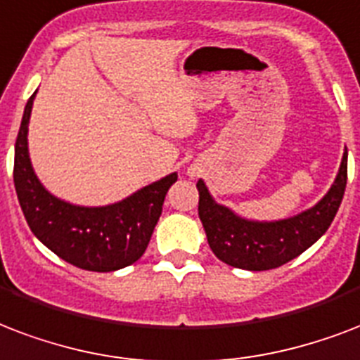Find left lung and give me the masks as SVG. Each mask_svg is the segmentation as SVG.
Listing matches in <instances>:
<instances>
[{
    "instance_id": "8db88e82",
    "label": "left lung",
    "mask_w": 360,
    "mask_h": 360,
    "mask_svg": "<svg viewBox=\"0 0 360 360\" xmlns=\"http://www.w3.org/2000/svg\"><path fill=\"white\" fill-rule=\"evenodd\" d=\"M347 183V150L342 156L338 175L325 196L309 210L279 221H253L217 204L202 179L198 215L211 251L224 264L241 270L262 271L279 268L296 259L325 234L336 217Z\"/></svg>"
}]
</instances>
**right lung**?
I'll return each mask as SVG.
<instances>
[{
  "label": "right lung",
  "instance_id": "obj_1",
  "mask_svg": "<svg viewBox=\"0 0 360 360\" xmlns=\"http://www.w3.org/2000/svg\"><path fill=\"white\" fill-rule=\"evenodd\" d=\"M35 94L24 107L15 143V188L35 238L65 262L90 271H115L141 259L177 174L139 188L128 198L84 207L56 198L34 172L27 150V124Z\"/></svg>",
  "mask_w": 360,
  "mask_h": 360
}]
</instances>
